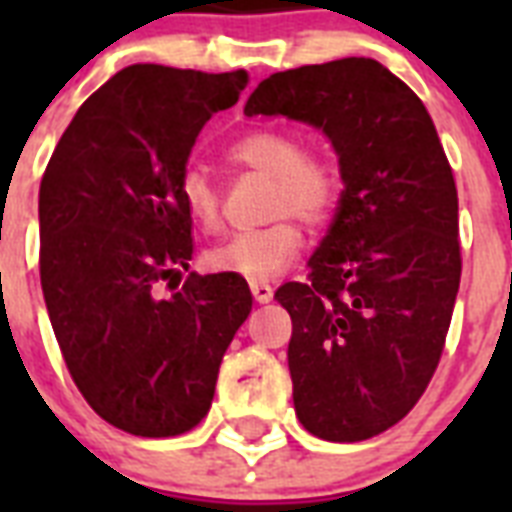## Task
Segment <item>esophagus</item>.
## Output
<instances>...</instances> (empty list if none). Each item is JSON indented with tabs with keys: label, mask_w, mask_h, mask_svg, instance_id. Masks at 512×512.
I'll list each match as a JSON object with an SVG mask.
<instances>
[{
	"label": "esophagus",
	"mask_w": 512,
	"mask_h": 512,
	"mask_svg": "<svg viewBox=\"0 0 512 512\" xmlns=\"http://www.w3.org/2000/svg\"><path fill=\"white\" fill-rule=\"evenodd\" d=\"M249 289H252V297H255L257 303H271V300H273V287H271V284L255 281V284H249Z\"/></svg>",
	"instance_id": "34e87169"
}]
</instances>
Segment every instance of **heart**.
Listing matches in <instances>:
<instances>
[{"mask_svg":"<svg viewBox=\"0 0 512 512\" xmlns=\"http://www.w3.org/2000/svg\"><path fill=\"white\" fill-rule=\"evenodd\" d=\"M233 162L273 180L268 217L273 223L233 233L207 252V265L247 281H268L295 263L303 249V231L292 220L319 228L335 217L342 199V175L329 156L308 154L303 140L289 130H252L231 143ZM177 193L193 223L215 231L223 217V193L207 170L188 167Z\"/></svg>","mask_w":512,"mask_h":512,"instance_id":"1","label":"heart"}]
</instances>
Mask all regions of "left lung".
Masks as SVG:
<instances>
[{"mask_svg":"<svg viewBox=\"0 0 512 512\" xmlns=\"http://www.w3.org/2000/svg\"><path fill=\"white\" fill-rule=\"evenodd\" d=\"M244 114L313 124L340 156L345 188L308 281L276 300L303 428L337 444L380 436L428 388L460 289L457 185L433 119L372 58L271 74Z\"/></svg>","mask_w":512,"mask_h":512,"instance_id":"1","label":"left lung"}]
</instances>
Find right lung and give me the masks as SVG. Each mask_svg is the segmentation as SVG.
Listing matches in <instances>:
<instances>
[{
  "instance_id": "add662e5",
  "label": "right lung",
  "mask_w": 512,
  "mask_h": 512,
  "mask_svg": "<svg viewBox=\"0 0 512 512\" xmlns=\"http://www.w3.org/2000/svg\"><path fill=\"white\" fill-rule=\"evenodd\" d=\"M247 79L122 68L84 100L44 170L39 276L52 332L84 401L132 436H180L207 417L223 353L252 311L247 281L231 273H188L176 289L193 255L177 180L201 127Z\"/></svg>"
}]
</instances>
